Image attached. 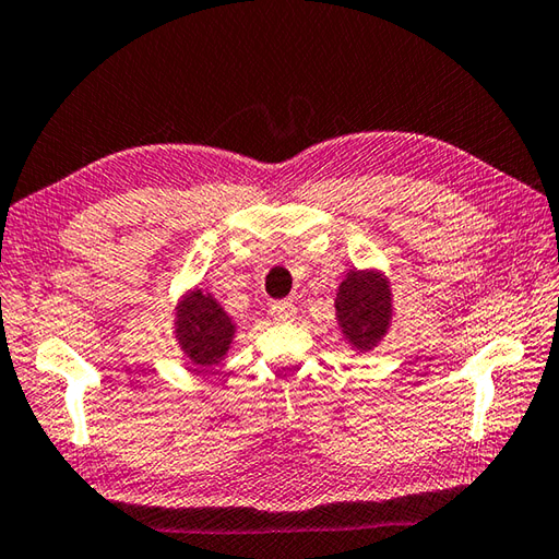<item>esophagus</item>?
Returning a JSON list of instances; mask_svg holds the SVG:
<instances>
[{"label":"esophagus","instance_id":"34e87169","mask_svg":"<svg viewBox=\"0 0 559 559\" xmlns=\"http://www.w3.org/2000/svg\"><path fill=\"white\" fill-rule=\"evenodd\" d=\"M270 316L280 323H289L294 321V316H297V309H294L292 301H275L270 307Z\"/></svg>","mask_w":559,"mask_h":559}]
</instances>
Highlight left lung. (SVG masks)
Segmentation results:
<instances>
[{
    "mask_svg": "<svg viewBox=\"0 0 559 559\" xmlns=\"http://www.w3.org/2000/svg\"><path fill=\"white\" fill-rule=\"evenodd\" d=\"M394 319L392 282L382 270H347L335 289V321L355 353H370L384 341Z\"/></svg>",
    "mask_w": 559,
    "mask_h": 559,
    "instance_id": "8db88e82",
    "label": "left lung"
}]
</instances>
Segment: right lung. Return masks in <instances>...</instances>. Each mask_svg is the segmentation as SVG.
Masks as SVG:
<instances>
[{
    "label": "right lung",
    "instance_id": "obj_1",
    "mask_svg": "<svg viewBox=\"0 0 559 559\" xmlns=\"http://www.w3.org/2000/svg\"><path fill=\"white\" fill-rule=\"evenodd\" d=\"M236 331V321L224 311L212 292L192 287L177 297L173 338L197 370H206L224 360L234 345Z\"/></svg>",
    "mask_w": 559,
    "mask_h": 559
}]
</instances>
